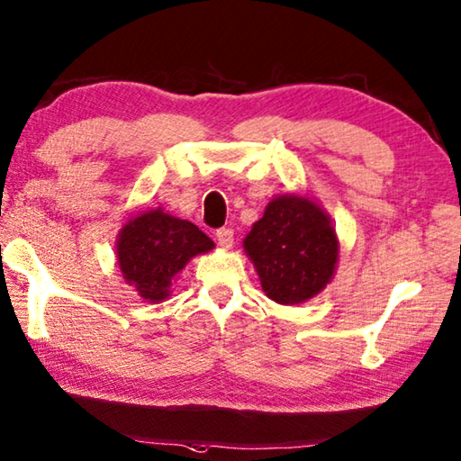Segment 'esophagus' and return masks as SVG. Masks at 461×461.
I'll use <instances>...</instances> for the list:
<instances>
[{
	"label": "esophagus",
	"instance_id": "esophagus-1",
	"mask_svg": "<svg viewBox=\"0 0 461 461\" xmlns=\"http://www.w3.org/2000/svg\"><path fill=\"white\" fill-rule=\"evenodd\" d=\"M215 238H217V244L225 248V250H230V248L233 246V230L230 228H221L215 231Z\"/></svg>",
	"mask_w": 461,
	"mask_h": 461
}]
</instances>
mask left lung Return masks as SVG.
Wrapping results in <instances>:
<instances>
[{
	"mask_svg": "<svg viewBox=\"0 0 461 461\" xmlns=\"http://www.w3.org/2000/svg\"><path fill=\"white\" fill-rule=\"evenodd\" d=\"M262 291L276 303H303L332 281L339 238L326 211L308 196L281 194L244 238Z\"/></svg>",
	"mask_w": 461,
	"mask_h": 461,
	"instance_id": "left-lung-1",
	"label": "left lung"
}]
</instances>
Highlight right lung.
Here are the masks:
<instances>
[{"instance_id":"right-lung-1","label":"right lung","mask_w":461,"mask_h":461,"mask_svg":"<svg viewBox=\"0 0 461 461\" xmlns=\"http://www.w3.org/2000/svg\"><path fill=\"white\" fill-rule=\"evenodd\" d=\"M213 240L186 219L145 211L122 225L116 240V260L139 297L164 302L176 275L196 254L213 250Z\"/></svg>"}]
</instances>
